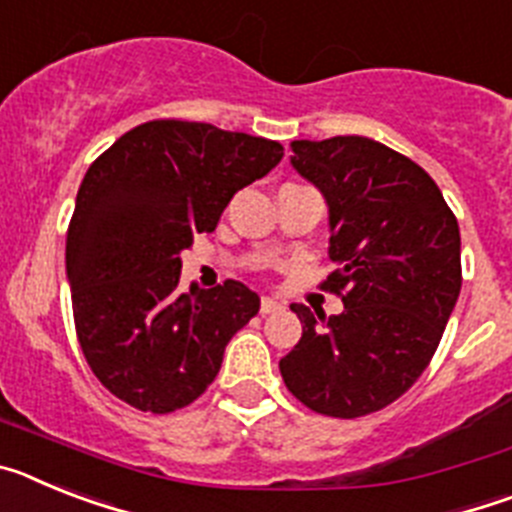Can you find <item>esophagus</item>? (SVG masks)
<instances>
[{"label":"esophagus","mask_w":512,"mask_h":512,"mask_svg":"<svg viewBox=\"0 0 512 512\" xmlns=\"http://www.w3.org/2000/svg\"><path fill=\"white\" fill-rule=\"evenodd\" d=\"M279 310H284L282 302L271 300V297H264V300H261V315H271V312H279Z\"/></svg>","instance_id":"1"}]
</instances>
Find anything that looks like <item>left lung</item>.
Masks as SVG:
<instances>
[{
  "instance_id": "left-lung-1",
  "label": "left lung",
  "mask_w": 512,
  "mask_h": 512,
  "mask_svg": "<svg viewBox=\"0 0 512 512\" xmlns=\"http://www.w3.org/2000/svg\"><path fill=\"white\" fill-rule=\"evenodd\" d=\"M292 153L328 202L336 269L320 287L341 297L343 312L292 305L302 338L279 372L305 408L361 418L405 395L431 364L459 300V223L431 176L377 140H292Z\"/></svg>"
}]
</instances>
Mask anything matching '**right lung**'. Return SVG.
Masks as SVG:
<instances>
[{"instance_id":"right-lung-1","label":"right lung","mask_w":512,"mask_h":512,"mask_svg":"<svg viewBox=\"0 0 512 512\" xmlns=\"http://www.w3.org/2000/svg\"><path fill=\"white\" fill-rule=\"evenodd\" d=\"M282 156L277 140L151 120L89 166L66 235V274L84 359L122 402L174 413L217 377L225 346L261 300L235 279L182 292V251Z\"/></svg>"}]
</instances>
